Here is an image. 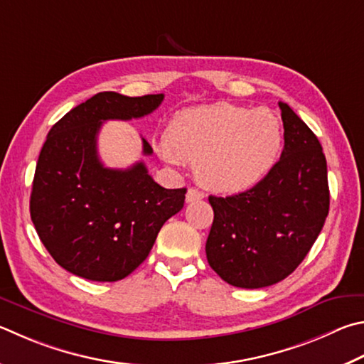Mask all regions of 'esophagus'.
Segmentation results:
<instances>
[{
    "label": "esophagus",
    "mask_w": 364,
    "mask_h": 364,
    "mask_svg": "<svg viewBox=\"0 0 364 364\" xmlns=\"http://www.w3.org/2000/svg\"><path fill=\"white\" fill-rule=\"evenodd\" d=\"M205 194L202 193V191L196 189V188H189L188 193H186V202H196V200H200L203 199Z\"/></svg>",
    "instance_id": "34e87169"
}]
</instances>
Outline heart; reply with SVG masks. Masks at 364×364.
I'll list each match as a JSON object with an SVG mask.
<instances>
[{"mask_svg":"<svg viewBox=\"0 0 364 364\" xmlns=\"http://www.w3.org/2000/svg\"><path fill=\"white\" fill-rule=\"evenodd\" d=\"M282 127L267 109L220 102L184 109L165 130V161L196 165L203 186L242 193L256 186L274 167L282 149Z\"/></svg>","mask_w":364,"mask_h":364,"instance_id":"heart-1","label":"heart"}]
</instances>
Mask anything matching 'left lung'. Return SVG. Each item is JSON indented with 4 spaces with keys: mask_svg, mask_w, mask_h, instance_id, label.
<instances>
[{
    "mask_svg": "<svg viewBox=\"0 0 364 364\" xmlns=\"http://www.w3.org/2000/svg\"><path fill=\"white\" fill-rule=\"evenodd\" d=\"M280 161L245 193L215 197L207 245L210 267L229 285L264 288L294 272L329 211L326 159L307 124L280 102Z\"/></svg>",
    "mask_w": 364,
    "mask_h": 364,
    "instance_id": "left-lung-1",
    "label": "left lung"
}]
</instances>
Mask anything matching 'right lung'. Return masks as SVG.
<instances>
[{
	"mask_svg": "<svg viewBox=\"0 0 364 364\" xmlns=\"http://www.w3.org/2000/svg\"><path fill=\"white\" fill-rule=\"evenodd\" d=\"M162 100L164 94L100 92L49 130L33 178L30 215L43 245L68 272L94 282L125 279L146 259L164 223L183 208L186 188H162L143 162L108 168L97 153L102 122L143 117ZM143 154H153L144 138Z\"/></svg>",
	"mask_w": 364,
	"mask_h": 364,
	"instance_id": "1",
	"label": "right lung"
}]
</instances>
